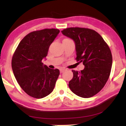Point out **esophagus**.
<instances>
[{"instance_id": "esophagus-1", "label": "esophagus", "mask_w": 126, "mask_h": 126, "mask_svg": "<svg viewBox=\"0 0 126 126\" xmlns=\"http://www.w3.org/2000/svg\"><path fill=\"white\" fill-rule=\"evenodd\" d=\"M65 70V69L64 68H61V69H60V73H63V72H64Z\"/></svg>"}]
</instances>
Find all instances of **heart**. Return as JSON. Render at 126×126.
<instances>
[{
  "label": "heart",
  "mask_w": 126,
  "mask_h": 126,
  "mask_svg": "<svg viewBox=\"0 0 126 126\" xmlns=\"http://www.w3.org/2000/svg\"><path fill=\"white\" fill-rule=\"evenodd\" d=\"M66 39H67V38H66Z\"/></svg>",
  "instance_id": "obj_1"
}]
</instances>
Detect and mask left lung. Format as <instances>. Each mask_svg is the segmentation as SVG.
Segmentation results:
<instances>
[{
    "instance_id": "obj_1",
    "label": "left lung",
    "mask_w": 126,
    "mask_h": 126,
    "mask_svg": "<svg viewBox=\"0 0 126 126\" xmlns=\"http://www.w3.org/2000/svg\"><path fill=\"white\" fill-rule=\"evenodd\" d=\"M62 32L74 40L76 61L85 66L80 72L72 70L69 88L78 96L92 97L104 88L109 78L112 63L110 48L97 32L91 29L71 27Z\"/></svg>"
}]
</instances>
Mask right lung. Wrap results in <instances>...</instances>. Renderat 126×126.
Instances as JSON below:
<instances>
[{"mask_svg": "<svg viewBox=\"0 0 126 126\" xmlns=\"http://www.w3.org/2000/svg\"><path fill=\"white\" fill-rule=\"evenodd\" d=\"M60 30L47 28L29 33L13 54L12 68L18 84L25 93L40 99L51 93L58 78L59 69L43 65L50 46Z\"/></svg>", "mask_w": 126, "mask_h": 126, "instance_id": "obj_1", "label": "right lung"}]
</instances>
